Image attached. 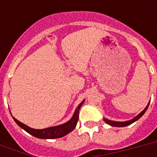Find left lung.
I'll use <instances>...</instances> for the list:
<instances>
[{"label": "left lung", "mask_w": 157, "mask_h": 157, "mask_svg": "<svg viewBox=\"0 0 157 157\" xmlns=\"http://www.w3.org/2000/svg\"><path fill=\"white\" fill-rule=\"evenodd\" d=\"M149 103H150V102H149ZM149 103L147 105V107L144 108V110L143 111V112H141L140 113H139L137 117H135L134 118V119L130 120V121H123V122H119V121H110V120L108 119H106V118H103V121H104L107 124H110V125H112V126H115V127H124V126H127V125H129V124H131L132 123H134V122H135L136 121H138V120L140 118V117H142V116L145 113V112L147 111V107H148L149 106Z\"/></svg>", "instance_id": "obj_1"}]
</instances>
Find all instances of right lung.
I'll use <instances>...</instances> for the list:
<instances>
[{"label": "right lung", "mask_w": 157, "mask_h": 157, "mask_svg": "<svg viewBox=\"0 0 157 157\" xmlns=\"http://www.w3.org/2000/svg\"><path fill=\"white\" fill-rule=\"evenodd\" d=\"M84 102H85V100L82 101L78 105V107H76L73 116L71 117V119H70V121L63 124L57 125V126L49 127V128H45V129H36L23 124L22 122L18 121V120L15 119L14 117H13V119L18 124V126H20L26 132H28V134H32L33 136L36 137V138L43 139H53L62 138V137L65 136L66 134L72 131L75 129V127L76 126V124H77L79 119V111H80V108H81V105L84 103Z\"/></svg>", "instance_id": "1"}]
</instances>
